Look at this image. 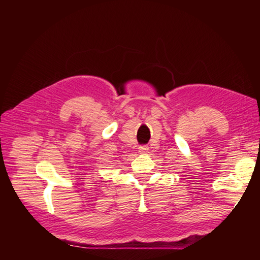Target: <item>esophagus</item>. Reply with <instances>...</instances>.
<instances>
[{"label":"esophagus","instance_id":"obj_1","mask_svg":"<svg viewBox=\"0 0 260 260\" xmlns=\"http://www.w3.org/2000/svg\"><path fill=\"white\" fill-rule=\"evenodd\" d=\"M147 151H148V147H147V146H145V145L140 146V148H139V152H140L141 154H143V153H147Z\"/></svg>","mask_w":260,"mask_h":260}]
</instances>
